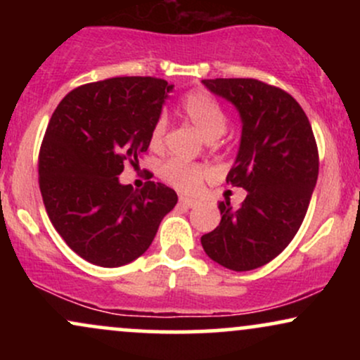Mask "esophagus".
Listing matches in <instances>:
<instances>
[{
    "label": "esophagus",
    "mask_w": 360,
    "mask_h": 360,
    "mask_svg": "<svg viewBox=\"0 0 360 360\" xmlns=\"http://www.w3.org/2000/svg\"><path fill=\"white\" fill-rule=\"evenodd\" d=\"M179 203L186 206V208H194V206L198 205L196 200H191V198H186V196H181L179 198Z\"/></svg>",
    "instance_id": "obj_1"
}]
</instances>
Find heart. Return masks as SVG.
<instances>
[{
    "label": "heart",
    "mask_w": 360,
    "mask_h": 360,
    "mask_svg": "<svg viewBox=\"0 0 360 360\" xmlns=\"http://www.w3.org/2000/svg\"><path fill=\"white\" fill-rule=\"evenodd\" d=\"M181 113L200 130L206 140H214L223 135L226 128V113L221 103L214 100L206 91H193L181 103ZM166 118H157L150 130V148L160 150L166 137ZM160 176L172 188L183 193H193L200 188L205 179L212 176V169L205 164L184 162V160H167L160 169Z\"/></svg>",
    "instance_id": "1"
}]
</instances>
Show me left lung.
<instances>
[{
	"label": "left lung",
	"instance_id": "left-lung-1",
	"mask_svg": "<svg viewBox=\"0 0 360 360\" xmlns=\"http://www.w3.org/2000/svg\"><path fill=\"white\" fill-rule=\"evenodd\" d=\"M237 108L242 137L226 183L247 191L240 208L220 201L221 221L201 237L210 259L237 272L271 262L307 214L318 179V148L308 117L286 91L257 79H203Z\"/></svg>",
	"mask_w": 360,
	"mask_h": 360
}]
</instances>
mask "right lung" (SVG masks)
I'll use <instances>...</instances> for the list:
<instances>
[{
    "mask_svg": "<svg viewBox=\"0 0 360 360\" xmlns=\"http://www.w3.org/2000/svg\"><path fill=\"white\" fill-rule=\"evenodd\" d=\"M174 86L157 77H111L72 89L53 111L39 155V184L53 229L94 266L120 267L146 252L177 203L174 189L122 184L139 166Z\"/></svg>",
    "mask_w": 360,
    "mask_h": 360,
    "instance_id": "obj_1",
    "label": "right lung"
}]
</instances>
